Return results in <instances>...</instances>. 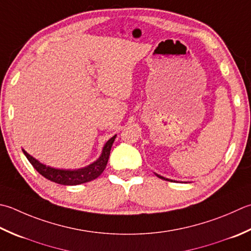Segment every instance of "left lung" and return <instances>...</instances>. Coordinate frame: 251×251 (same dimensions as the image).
I'll return each instance as SVG.
<instances>
[{
  "instance_id": "obj_1",
  "label": "left lung",
  "mask_w": 251,
  "mask_h": 251,
  "mask_svg": "<svg viewBox=\"0 0 251 251\" xmlns=\"http://www.w3.org/2000/svg\"><path fill=\"white\" fill-rule=\"evenodd\" d=\"M156 176H158V177H160V178H162V179H164V180H170V181H173L172 179H169V178H165V177H163V176H160L159 174H155Z\"/></svg>"
}]
</instances>
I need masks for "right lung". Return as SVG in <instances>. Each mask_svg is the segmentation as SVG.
<instances>
[{
  "label": "right lung",
  "mask_w": 251,
  "mask_h": 251,
  "mask_svg": "<svg viewBox=\"0 0 251 251\" xmlns=\"http://www.w3.org/2000/svg\"><path fill=\"white\" fill-rule=\"evenodd\" d=\"M115 138L116 136H113L110 140H107L104 147H103L102 153L99 159H98L96 162H93L92 164L79 170L54 169V168H51V166H47L40 163L38 160L32 158L30 154H28L24 149H23V152L33 168L36 169L39 173L43 176V177H46L49 180L54 181V183L56 184H61V185H71V186L79 185V184L88 183V181L96 179L102 174V172L104 171L105 166L107 164V161H109L111 148Z\"/></svg>",
  "instance_id": "add662e5"
}]
</instances>
